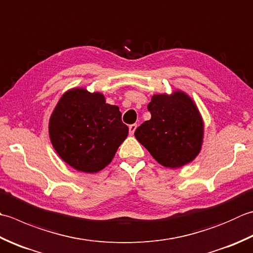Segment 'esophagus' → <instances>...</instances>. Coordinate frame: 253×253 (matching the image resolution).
Instances as JSON below:
<instances>
[{
    "label": "esophagus",
    "mask_w": 253,
    "mask_h": 253,
    "mask_svg": "<svg viewBox=\"0 0 253 253\" xmlns=\"http://www.w3.org/2000/svg\"><path fill=\"white\" fill-rule=\"evenodd\" d=\"M137 128V124H132V125H129V133L130 135H133V132H135Z\"/></svg>",
    "instance_id": "1"
}]
</instances>
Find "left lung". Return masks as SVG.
<instances>
[{"label":"left lung","mask_w":253,"mask_h":253,"mask_svg":"<svg viewBox=\"0 0 253 253\" xmlns=\"http://www.w3.org/2000/svg\"><path fill=\"white\" fill-rule=\"evenodd\" d=\"M151 120L135 131L139 141L160 165L180 168L195 159L203 141L202 117L185 93L153 95L148 104Z\"/></svg>","instance_id":"1"}]
</instances>
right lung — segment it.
<instances>
[{
  "mask_svg": "<svg viewBox=\"0 0 253 253\" xmlns=\"http://www.w3.org/2000/svg\"><path fill=\"white\" fill-rule=\"evenodd\" d=\"M122 113L101 93L73 88L63 94L49 122L52 146L74 169L93 173L104 169L126 139Z\"/></svg>",
  "mask_w": 253,
  "mask_h": 253,
  "instance_id": "add662e5",
  "label": "right lung"
}]
</instances>
